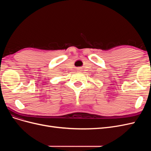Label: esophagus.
Instances as JSON below:
<instances>
[{
	"label": "esophagus",
	"instance_id": "1",
	"mask_svg": "<svg viewBox=\"0 0 151 151\" xmlns=\"http://www.w3.org/2000/svg\"><path fill=\"white\" fill-rule=\"evenodd\" d=\"M81 67H78V68H77V71H81Z\"/></svg>",
	"mask_w": 151,
	"mask_h": 151
}]
</instances>
